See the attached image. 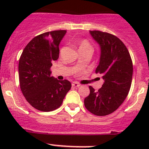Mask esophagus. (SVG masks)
<instances>
[{"label": "esophagus", "mask_w": 149, "mask_h": 149, "mask_svg": "<svg viewBox=\"0 0 149 149\" xmlns=\"http://www.w3.org/2000/svg\"><path fill=\"white\" fill-rule=\"evenodd\" d=\"M80 86L81 84L77 83V82H73V83H72V86L73 87H79Z\"/></svg>", "instance_id": "esophagus-1"}]
</instances>
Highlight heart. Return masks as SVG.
I'll list each match as a JSON object with an SVG mask.
<instances>
[{
  "mask_svg": "<svg viewBox=\"0 0 149 149\" xmlns=\"http://www.w3.org/2000/svg\"><path fill=\"white\" fill-rule=\"evenodd\" d=\"M79 50L81 49H91V47L88 41L86 40H81L79 42Z\"/></svg>",
  "mask_w": 149,
  "mask_h": 149,
  "instance_id": "1",
  "label": "heart"
}]
</instances>
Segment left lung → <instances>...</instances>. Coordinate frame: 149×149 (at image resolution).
Masks as SVG:
<instances>
[{
    "label": "left lung",
    "mask_w": 149,
    "mask_h": 149,
    "mask_svg": "<svg viewBox=\"0 0 149 149\" xmlns=\"http://www.w3.org/2000/svg\"><path fill=\"white\" fill-rule=\"evenodd\" d=\"M100 45V63L96 73L102 75V86L84 100L86 108L94 115L104 116L115 112L123 104L130 91L133 77V63L123 42L115 35L100 31H90Z\"/></svg>",
    "instance_id": "left-lung-1"
}]
</instances>
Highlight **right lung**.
I'll return each instance as SVG.
<instances>
[{
	"mask_svg": "<svg viewBox=\"0 0 149 149\" xmlns=\"http://www.w3.org/2000/svg\"><path fill=\"white\" fill-rule=\"evenodd\" d=\"M66 30L43 33L33 38L22 52L19 76L22 94L33 107L50 112L62 104L71 84L51 76L52 62L59 58V45Z\"/></svg>",
	"mask_w": 149,
	"mask_h": 149,
	"instance_id": "right-lung-1",
	"label": "right lung"
}]
</instances>
